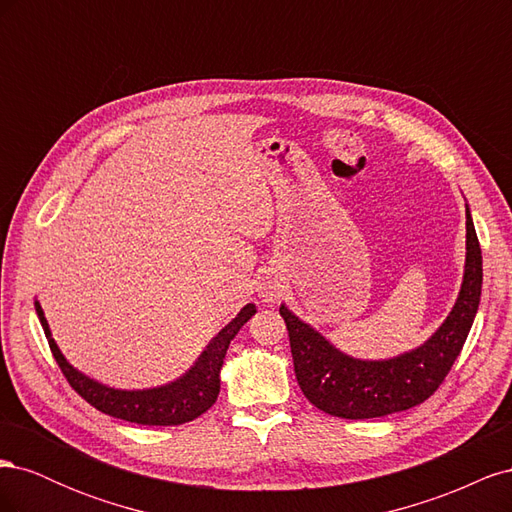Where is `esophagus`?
<instances>
[{"label": "esophagus", "instance_id": "34e87169", "mask_svg": "<svg viewBox=\"0 0 512 512\" xmlns=\"http://www.w3.org/2000/svg\"><path fill=\"white\" fill-rule=\"evenodd\" d=\"M282 282H280V277H277L275 273H265L258 280V284H256V292H258V297H260V301L262 303H273V301H277L280 299V294H282Z\"/></svg>", "mask_w": 512, "mask_h": 512}]
</instances>
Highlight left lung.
Returning <instances> with one entry per match:
<instances>
[{
	"instance_id": "left-lung-1",
	"label": "left lung",
	"mask_w": 512,
	"mask_h": 512,
	"mask_svg": "<svg viewBox=\"0 0 512 512\" xmlns=\"http://www.w3.org/2000/svg\"><path fill=\"white\" fill-rule=\"evenodd\" d=\"M483 288V256L466 205V267L451 314L425 344L391 359L365 361L335 348L312 324L294 316L286 303L280 314L303 395L339 418H378L423 404L451 371L472 329Z\"/></svg>"
}]
</instances>
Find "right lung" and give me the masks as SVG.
<instances>
[{"label": "right lung", "instance_id": "obj_1", "mask_svg": "<svg viewBox=\"0 0 512 512\" xmlns=\"http://www.w3.org/2000/svg\"><path fill=\"white\" fill-rule=\"evenodd\" d=\"M34 305L57 365L64 371V376L68 378L72 389L79 393L87 404L108 416L121 418V421L164 427L190 423L215 404V399L220 395V371L224 365L226 350L243 324L256 314V305L247 303L241 312L211 339L207 348L200 352L196 363L177 380L160 386H151V389L126 391L89 378L83 371L70 365L66 356L61 354L59 346L55 344L40 301H34Z\"/></svg>", "mask_w": 512, "mask_h": 512}]
</instances>
